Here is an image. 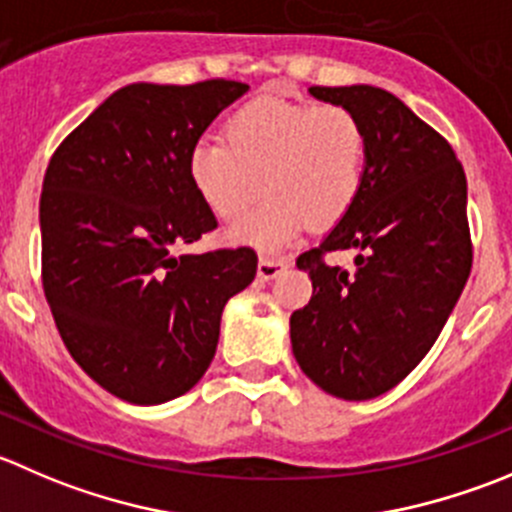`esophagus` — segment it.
<instances>
[{
    "instance_id": "1",
    "label": "esophagus",
    "mask_w": 512,
    "mask_h": 512,
    "mask_svg": "<svg viewBox=\"0 0 512 512\" xmlns=\"http://www.w3.org/2000/svg\"><path fill=\"white\" fill-rule=\"evenodd\" d=\"M290 267V260L287 257H267L262 255L260 262H257V277L260 280H275L277 275H280L282 270H287Z\"/></svg>"
}]
</instances>
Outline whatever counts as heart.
<instances>
[{
  "label": "heart",
  "instance_id": "b5f03b06",
  "mask_svg": "<svg viewBox=\"0 0 512 512\" xmlns=\"http://www.w3.org/2000/svg\"><path fill=\"white\" fill-rule=\"evenodd\" d=\"M225 137L192 147L190 180L222 220L240 217L265 190L267 200L227 230L237 245L277 250L307 222L335 225L360 195L367 137L347 107L257 97L230 114Z\"/></svg>",
  "mask_w": 512,
  "mask_h": 512
}]
</instances>
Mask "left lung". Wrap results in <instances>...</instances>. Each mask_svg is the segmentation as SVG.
I'll return each mask as SVG.
<instances>
[{
  "label": "left lung",
  "mask_w": 512,
  "mask_h": 512,
  "mask_svg": "<svg viewBox=\"0 0 512 512\" xmlns=\"http://www.w3.org/2000/svg\"><path fill=\"white\" fill-rule=\"evenodd\" d=\"M307 92L360 117L367 155L355 205L297 257L312 297L290 317L292 355L325 393L372 400L428 355L468 282V182L453 147L395 94L370 84ZM335 249L356 250L355 273L321 262Z\"/></svg>",
  "instance_id": "1"
}]
</instances>
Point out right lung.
I'll return each mask as SVG.
<instances>
[{
	"label": "right lung",
	"instance_id": "1",
	"mask_svg": "<svg viewBox=\"0 0 512 512\" xmlns=\"http://www.w3.org/2000/svg\"><path fill=\"white\" fill-rule=\"evenodd\" d=\"M247 84L135 82L59 145L39 200L42 285L77 365L114 398L160 405L210 367L227 300L257 272L250 247L177 255L217 220L190 152Z\"/></svg>",
	"mask_w": 512,
	"mask_h": 512
}]
</instances>
